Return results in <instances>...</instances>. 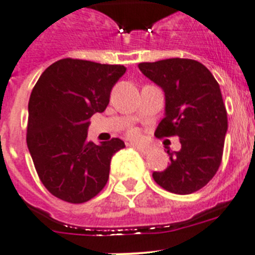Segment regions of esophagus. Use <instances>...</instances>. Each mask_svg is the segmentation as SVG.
I'll list each match as a JSON object with an SVG mask.
<instances>
[{"label":"esophagus","mask_w":255,"mask_h":255,"mask_svg":"<svg viewBox=\"0 0 255 255\" xmlns=\"http://www.w3.org/2000/svg\"><path fill=\"white\" fill-rule=\"evenodd\" d=\"M130 144H132V146H134L137 150L141 151V152H143V153H147L148 151H150V147L143 143H138V142H130Z\"/></svg>","instance_id":"esophagus-1"}]
</instances>
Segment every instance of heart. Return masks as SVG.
<instances>
[{"label":"heart","instance_id":"obj_1","mask_svg":"<svg viewBox=\"0 0 255 255\" xmlns=\"http://www.w3.org/2000/svg\"><path fill=\"white\" fill-rule=\"evenodd\" d=\"M132 136H137V133L136 132H132Z\"/></svg>","mask_w":255,"mask_h":255}]
</instances>
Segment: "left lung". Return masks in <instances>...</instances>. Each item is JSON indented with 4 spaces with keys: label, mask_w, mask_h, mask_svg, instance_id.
Returning a JSON list of instances; mask_svg holds the SVG:
<instances>
[{
    "label": "left lung",
    "mask_w": 255,
    "mask_h": 255,
    "mask_svg": "<svg viewBox=\"0 0 255 255\" xmlns=\"http://www.w3.org/2000/svg\"><path fill=\"white\" fill-rule=\"evenodd\" d=\"M144 76L162 89L164 118L156 137L178 136L182 147L167 150L170 162L153 171L160 187L175 194H190L205 187L222 159L228 113L220 85L201 62L169 58L138 65Z\"/></svg>",
    "instance_id": "1"
}]
</instances>
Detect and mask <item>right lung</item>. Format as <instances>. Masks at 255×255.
Masks as SVG:
<instances>
[{
	"label": "right lung",
	"mask_w": 255,
	"mask_h": 255,
	"mask_svg": "<svg viewBox=\"0 0 255 255\" xmlns=\"http://www.w3.org/2000/svg\"><path fill=\"white\" fill-rule=\"evenodd\" d=\"M121 65L65 58L36 81L29 99L26 143L44 187L62 201L84 203L105 187L119 138L88 141L90 118L103 113L125 75Z\"/></svg>",
	"instance_id": "1"
}]
</instances>
